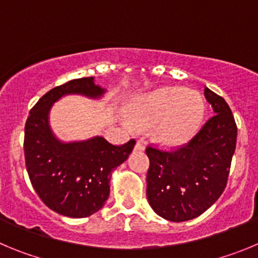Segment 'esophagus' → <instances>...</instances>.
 Returning a JSON list of instances; mask_svg holds the SVG:
<instances>
[{
	"label": "esophagus",
	"mask_w": 258,
	"mask_h": 258,
	"mask_svg": "<svg viewBox=\"0 0 258 258\" xmlns=\"http://www.w3.org/2000/svg\"><path fill=\"white\" fill-rule=\"evenodd\" d=\"M135 149H136V150H144V149H145V145H144L143 141L138 140V143H136V145H135Z\"/></svg>",
	"instance_id": "obj_1"
}]
</instances>
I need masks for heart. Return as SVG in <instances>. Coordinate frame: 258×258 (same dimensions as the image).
I'll return each instance as SVG.
<instances>
[{
	"mask_svg": "<svg viewBox=\"0 0 258 258\" xmlns=\"http://www.w3.org/2000/svg\"><path fill=\"white\" fill-rule=\"evenodd\" d=\"M128 123L135 128L155 124L154 135L164 145H180L201 126L204 101L198 92L181 87H163L136 97L127 110Z\"/></svg>",
	"mask_w": 258,
	"mask_h": 258,
	"instance_id": "obj_1",
	"label": "heart"
}]
</instances>
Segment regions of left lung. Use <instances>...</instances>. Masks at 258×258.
<instances>
[{"instance_id":"obj_1","label":"left lung","mask_w":258,"mask_h":258,"mask_svg":"<svg viewBox=\"0 0 258 258\" xmlns=\"http://www.w3.org/2000/svg\"><path fill=\"white\" fill-rule=\"evenodd\" d=\"M204 96L215 115L189 143L169 150L157 145L145 149L150 161L146 197L154 212L168 221L196 219L226 187L238 128L224 97L207 87Z\"/></svg>"}]
</instances>
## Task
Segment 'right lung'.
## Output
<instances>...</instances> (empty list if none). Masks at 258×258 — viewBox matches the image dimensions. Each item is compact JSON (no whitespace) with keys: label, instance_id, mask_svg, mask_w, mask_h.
<instances>
[{"label":"right lung","instance_id":"right-lung-1","mask_svg":"<svg viewBox=\"0 0 258 258\" xmlns=\"http://www.w3.org/2000/svg\"><path fill=\"white\" fill-rule=\"evenodd\" d=\"M68 94L99 97L104 89L95 85L92 77H86L46 92L28 115L24 157L29 180L41 201L59 215L81 219L103 208L110 190V173L128 158L136 141L113 145L96 136L81 143H60L48 126V112Z\"/></svg>","mask_w":258,"mask_h":258}]
</instances>
